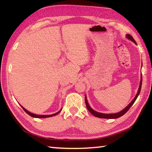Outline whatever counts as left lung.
Returning <instances> with one entry per match:
<instances>
[{"instance_id": "1", "label": "left lung", "mask_w": 152, "mask_h": 152, "mask_svg": "<svg viewBox=\"0 0 152 152\" xmlns=\"http://www.w3.org/2000/svg\"><path fill=\"white\" fill-rule=\"evenodd\" d=\"M127 37L129 39L132 40L133 42H134L135 44H136V42L135 39H133V37H132V35H129V34H127ZM141 84H142V78H141V81H140V87H139V90H138V92L137 93V94H136L135 97L133 99V101L130 102V104L128 105V106L125 108V109H123V110H121V111L119 112V113H115V114H103V113H98L96 111H95V110H94L93 109H92V108H91V107L89 106V104L88 103V102H87V99L85 97V102H86V107H87V109H88L90 113H92V115H94V116L96 117H99V118H102V119H117V118H119L120 117L123 116V115L125 114V113H127L129 109H130L131 107L132 106L133 104L134 103L135 100L137 99V96H139V94H140V91H141Z\"/></svg>"}]
</instances>
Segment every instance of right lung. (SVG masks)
I'll return each mask as SVG.
<instances>
[{
  "label": "right lung",
  "mask_w": 152,
  "mask_h": 152,
  "mask_svg": "<svg viewBox=\"0 0 152 152\" xmlns=\"http://www.w3.org/2000/svg\"><path fill=\"white\" fill-rule=\"evenodd\" d=\"M21 107L23 108V109L25 112H26L28 115H30V116H31L33 117H36V118H47V117H53V116H55V115H56L57 114H58L59 113H60L61 111V110H60V111L55 113V114H53V115H35V114H33V113H31L28 111V110H27L26 109H25V108L21 106Z\"/></svg>",
  "instance_id": "obj_1"
}]
</instances>
